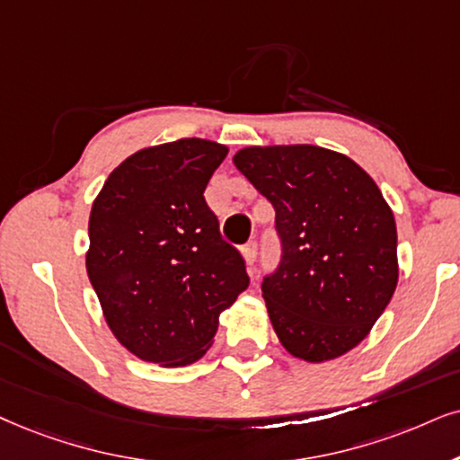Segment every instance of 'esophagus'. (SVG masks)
<instances>
[{"label": "esophagus", "instance_id": "34e87169", "mask_svg": "<svg viewBox=\"0 0 460 460\" xmlns=\"http://www.w3.org/2000/svg\"><path fill=\"white\" fill-rule=\"evenodd\" d=\"M242 254H243V261H246V265L252 267L254 261H257V242H248L246 246L242 248Z\"/></svg>", "mask_w": 460, "mask_h": 460}]
</instances>
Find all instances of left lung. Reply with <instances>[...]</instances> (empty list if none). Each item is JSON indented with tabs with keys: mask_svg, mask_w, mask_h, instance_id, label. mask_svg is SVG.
I'll return each mask as SVG.
<instances>
[{
	"mask_svg": "<svg viewBox=\"0 0 460 460\" xmlns=\"http://www.w3.org/2000/svg\"><path fill=\"white\" fill-rule=\"evenodd\" d=\"M234 163L276 210L282 259L263 299L280 344L307 363L352 350L399 280L397 225L382 190L350 156L312 144L248 146Z\"/></svg>",
	"mask_w": 460,
	"mask_h": 460,
	"instance_id": "8db88e82",
	"label": "left lung"
}]
</instances>
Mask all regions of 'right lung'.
Listing matches in <instances>:
<instances>
[{"label": "right lung", "mask_w": 460, "mask_h": 460, "mask_svg": "<svg viewBox=\"0 0 460 460\" xmlns=\"http://www.w3.org/2000/svg\"><path fill=\"white\" fill-rule=\"evenodd\" d=\"M226 153L201 137L142 148L93 201L86 273L110 331L146 363L199 360L220 312L248 288L242 254L203 197Z\"/></svg>", "instance_id": "1"}]
</instances>
